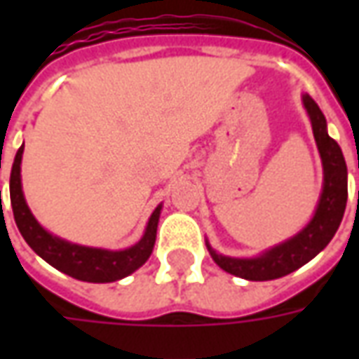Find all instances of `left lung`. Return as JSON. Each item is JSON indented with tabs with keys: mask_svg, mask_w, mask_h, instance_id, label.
<instances>
[{
	"mask_svg": "<svg viewBox=\"0 0 359 359\" xmlns=\"http://www.w3.org/2000/svg\"><path fill=\"white\" fill-rule=\"evenodd\" d=\"M304 105L311 118L313 136L323 159L325 171L323 192L316 215L309 221V225L294 238L286 241L285 244H278L269 252H265L264 256L254 259L221 256L215 254L208 244V250L215 259V264L231 275L248 280H273V278L285 277L304 264H308L309 259H313L331 242L342 221L348 200L346 161L339 144L327 134V121L319 105L309 95H304Z\"/></svg>",
	"mask_w": 359,
	"mask_h": 359,
	"instance_id": "obj_1",
	"label": "left lung"
}]
</instances>
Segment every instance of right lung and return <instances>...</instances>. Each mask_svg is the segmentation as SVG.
Here are the masks:
<instances>
[{"label": "right lung", "instance_id": "right-lung-1", "mask_svg": "<svg viewBox=\"0 0 359 359\" xmlns=\"http://www.w3.org/2000/svg\"><path fill=\"white\" fill-rule=\"evenodd\" d=\"M22 149L20 146L15 161H13L11 180H9V194H11L13 215L15 223L19 226L22 238L27 241L30 248L34 250L38 256L46 259L48 264L53 265L55 269L63 271L65 275L86 283H113L118 278L130 275L140 265L146 264V259L154 250L157 233V221L161 213V205H157L156 211L146 226V234L142 236L138 244L133 248L123 250V252H109V250L86 248V246H76L71 242H65L51 236L48 231H43L38 225L34 215L28 210L22 188H20V159H22Z\"/></svg>", "mask_w": 359, "mask_h": 359}]
</instances>
